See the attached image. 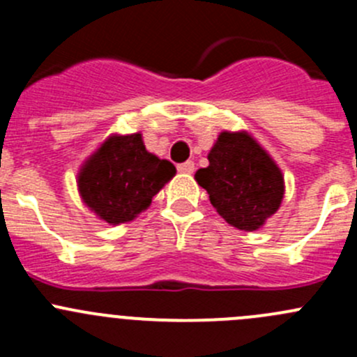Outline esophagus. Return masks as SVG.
I'll return each mask as SVG.
<instances>
[{"label":"esophagus","instance_id":"1","mask_svg":"<svg viewBox=\"0 0 357 357\" xmlns=\"http://www.w3.org/2000/svg\"><path fill=\"white\" fill-rule=\"evenodd\" d=\"M178 171L181 172V174H192V172L195 171V164H193L192 160L183 162V164L178 165Z\"/></svg>","mask_w":357,"mask_h":357}]
</instances>
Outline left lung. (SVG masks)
<instances>
[{
  "label": "left lung",
  "mask_w": 357,
  "mask_h": 357,
  "mask_svg": "<svg viewBox=\"0 0 357 357\" xmlns=\"http://www.w3.org/2000/svg\"><path fill=\"white\" fill-rule=\"evenodd\" d=\"M195 172L218 214L233 228L255 231L280 208L285 195L282 169L247 131H222Z\"/></svg>",
  "instance_id": "1"
}]
</instances>
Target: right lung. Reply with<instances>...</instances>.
I'll return each instance as SVG.
<instances>
[{
	"instance_id": "1",
	"label": "right lung",
	"mask_w": 357,
	"mask_h": 357,
	"mask_svg": "<svg viewBox=\"0 0 357 357\" xmlns=\"http://www.w3.org/2000/svg\"><path fill=\"white\" fill-rule=\"evenodd\" d=\"M176 176L169 160L150 153L142 132L110 135L77 172L79 197L112 226L132 221Z\"/></svg>"
}]
</instances>
